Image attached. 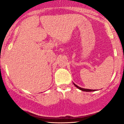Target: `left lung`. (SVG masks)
Segmentation results:
<instances>
[{"instance_id":"8db88e82","label":"left lung","mask_w":124,"mask_h":124,"mask_svg":"<svg viewBox=\"0 0 124 124\" xmlns=\"http://www.w3.org/2000/svg\"><path fill=\"white\" fill-rule=\"evenodd\" d=\"M74 85H75V86L77 88H78L79 89L81 90L82 91H83V92H93V91H95V90H91V89H83V88H82V87H79L78 86H77L76 85H75V83H73Z\"/></svg>"}]
</instances>
